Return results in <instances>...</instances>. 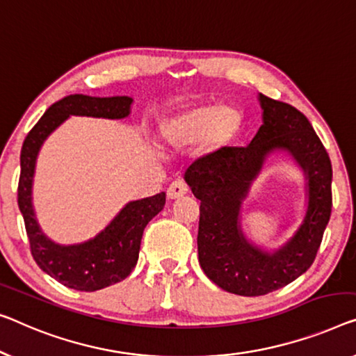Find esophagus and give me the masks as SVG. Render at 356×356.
Wrapping results in <instances>:
<instances>
[{
  "instance_id": "34e87169",
  "label": "esophagus",
  "mask_w": 356,
  "mask_h": 356,
  "mask_svg": "<svg viewBox=\"0 0 356 356\" xmlns=\"http://www.w3.org/2000/svg\"><path fill=\"white\" fill-rule=\"evenodd\" d=\"M187 192H188L187 185H185L182 180H176V182H172L171 185H169L168 198L169 200H179V198H182L184 195H187Z\"/></svg>"
}]
</instances>
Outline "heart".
I'll return each instance as SVG.
<instances>
[{
	"mask_svg": "<svg viewBox=\"0 0 356 356\" xmlns=\"http://www.w3.org/2000/svg\"><path fill=\"white\" fill-rule=\"evenodd\" d=\"M245 126L241 110L232 104H193L169 111L160 121V137L171 148H190L204 142L206 150L220 152L238 139Z\"/></svg>",
	"mask_w": 356,
	"mask_h": 356,
	"instance_id": "1",
	"label": "heart"
}]
</instances>
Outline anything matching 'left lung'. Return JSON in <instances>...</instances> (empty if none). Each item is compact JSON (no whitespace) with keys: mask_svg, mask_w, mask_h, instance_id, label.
Here are the masks:
<instances>
[{"mask_svg":"<svg viewBox=\"0 0 356 356\" xmlns=\"http://www.w3.org/2000/svg\"><path fill=\"white\" fill-rule=\"evenodd\" d=\"M262 124L246 147H227L196 160L185 182L200 200L198 259L212 283L238 296H264L299 278L314 264L332 208V168L310 121L293 105L259 94ZM288 154L306 177V212L277 250L245 236L242 203L268 158Z\"/></svg>","mask_w":356,"mask_h":356,"instance_id":"left-lung-1","label":"left lung"}]
</instances>
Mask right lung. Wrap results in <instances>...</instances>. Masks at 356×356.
<instances>
[{"instance_id": "obj_1", "label": "right lung", "mask_w": 356, "mask_h": 356, "mask_svg": "<svg viewBox=\"0 0 356 356\" xmlns=\"http://www.w3.org/2000/svg\"><path fill=\"white\" fill-rule=\"evenodd\" d=\"M134 99L129 95L91 97L72 94L51 105L25 137L20 152L19 209L24 216L31 256L42 272L67 288L97 291L124 280L139 259L144 229L164 208L166 193L126 203L104 230L88 241L59 245L44 235L33 208V179L36 160L47 137L70 116L123 120L131 113Z\"/></svg>"}]
</instances>
